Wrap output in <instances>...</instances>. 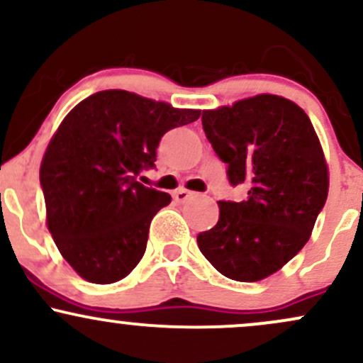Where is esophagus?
<instances>
[{
	"mask_svg": "<svg viewBox=\"0 0 363 363\" xmlns=\"http://www.w3.org/2000/svg\"><path fill=\"white\" fill-rule=\"evenodd\" d=\"M193 196H196V193H191V191H186V189H179L174 193V199H176L177 203H184L186 199L193 198Z\"/></svg>",
	"mask_w": 363,
	"mask_h": 363,
	"instance_id": "esophagus-1",
	"label": "esophagus"
}]
</instances>
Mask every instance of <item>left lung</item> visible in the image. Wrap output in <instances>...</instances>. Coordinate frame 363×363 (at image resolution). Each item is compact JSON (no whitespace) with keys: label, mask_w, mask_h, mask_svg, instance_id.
I'll use <instances>...</instances> for the list:
<instances>
[{"label":"left lung","mask_w":363,"mask_h":363,"mask_svg":"<svg viewBox=\"0 0 363 363\" xmlns=\"http://www.w3.org/2000/svg\"><path fill=\"white\" fill-rule=\"evenodd\" d=\"M203 129L244 201H218V222L198 235L215 269L235 281L277 273L309 240L328 198V165L309 116L261 94L203 111Z\"/></svg>","instance_id":"obj_1"}]
</instances>
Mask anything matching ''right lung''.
Returning a JSON list of instances; mask_svg holds the SVG:
<instances>
[{"mask_svg":"<svg viewBox=\"0 0 363 363\" xmlns=\"http://www.w3.org/2000/svg\"><path fill=\"white\" fill-rule=\"evenodd\" d=\"M199 114L104 90L62 119L40 164V187L54 242L86 281L123 280L143 257L152 218L172 198L136 177L155 167L162 136Z\"/></svg>","mask_w":363,"mask_h":363,"instance_id":"right-lung-1","label":"right lung"}]
</instances>
